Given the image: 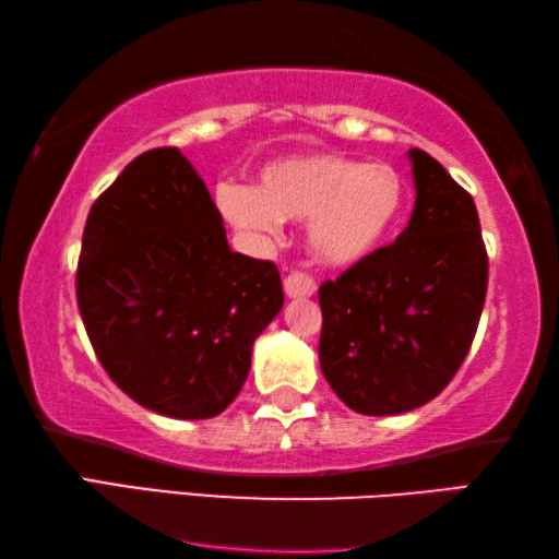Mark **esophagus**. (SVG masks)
<instances>
[{"instance_id": "34e87169", "label": "esophagus", "mask_w": 559, "mask_h": 559, "mask_svg": "<svg viewBox=\"0 0 559 559\" xmlns=\"http://www.w3.org/2000/svg\"><path fill=\"white\" fill-rule=\"evenodd\" d=\"M285 292H287V297H292V299L312 297L317 292V282L305 272H289L285 277Z\"/></svg>"}]
</instances>
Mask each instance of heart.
<instances>
[{"label": "heart", "mask_w": 559, "mask_h": 559, "mask_svg": "<svg viewBox=\"0 0 559 559\" xmlns=\"http://www.w3.org/2000/svg\"><path fill=\"white\" fill-rule=\"evenodd\" d=\"M408 180L391 163L344 153H299L258 170V186L219 188L217 203L235 227L274 233L280 219H309L314 260L352 267L389 240L408 205Z\"/></svg>", "instance_id": "b5f03b06"}]
</instances>
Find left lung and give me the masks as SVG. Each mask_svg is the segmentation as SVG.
<instances>
[{
  "label": "left lung",
  "instance_id": "1",
  "mask_svg": "<svg viewBox=\"0 0 559 559\" xmlns=\"http://www.w3.org/2000/svg\"><path fill=\"white\" fill-rule=\"evenodd\" d=\"M416 205L396 242L319 287V364L346 406L396 416L455 377L480 322L488 252L478 210L448 170L411 148Z\"/></svg>",
  "mask_w": 559,
  "mask_h": 559
}]
</instances>
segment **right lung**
<instances>
[{
  "label": "right lung",
  "mask_w": 559,
  "mask_h": 559,
  "mask_svg": "<svg viewBox=\"0 0 559 559\" xmlns=\"http://www.w3.org/2000/svg\"><path fill=\"white\" fill-rule=\"evenodd\" d=\"M76 299L116 386L155 414L195 420L233 404L285 295L274 262L230 250L186 155L153 148L91 205Z\"/></svg>",
  "instance_id": "add662e5"
}]
</instances>
